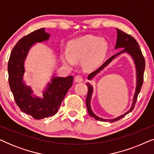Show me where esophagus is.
<instances>
[{
  "instance_id": "1",
  "label": "esophagus",
  "mask_w": 154,
  "mask_h": 154,
  "mask_svg": "<svg viewBox=\"0 0 154 154\" xmlns=\"http://www.w3.org/2000/svg\"><path fill=\"white\" fill-rule=\"evenodd\" d=\"M83 81V78L81 76V75H77L75 77V81L76 83H80V82H82Z\"/></svg>"
}]
</instances>
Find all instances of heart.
Here are the masks:
<instances>
[{
  "label": "heart",
  "mask_w": 154,
  "mask_h": 154,
  "mask_svg": "<svg viewBox=\"0 0 154 154\" xmlns=\"http://www.w3.org/2000/svg\"><path fill=\"white\" fill-rule=\"evenodd\" d=\"M108 50V44L104 39L86 35L70 41L67 46V54H62V60L69 65L83 60L85 70L92 71L101 64Z\"/></svg>",
  "instance_id": "obj_1"
}]
</instances>
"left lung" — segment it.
<instances>
[{"instance_id":"1","label":"left lung","mask_w":154,"mask_h":154,"mask_svg":"<svg viewBox=\"0 0 154 154\" xmlns=\"http://www.w3.org/2000/svg\"><path fill=\"white\" fill-rule=\"evenodd\" d=\"M116 30H117V41H116V45L115 48L116 49V48H123L124 49L122 50V51L119 52V53H117L116 54H114V55L108 59V60H107L106 62H105L104 64H103L102 66L97 69V70L93 71V72L90 73L89 75H88V79L91 80L92 78L95 76V75L97 74L100 71H102L103 69L105 68V67H106L107 65H108L109 63H110L111 61L116 57H117L118 55H119V54L123 53V52H127V53L130 54V55L132 56V57L133 58L134 64H135V66H136V69H137V87H136L135 93H134V95L133 102H132L131 109H130V111H128V112L124 113L123 115L121 116L116 118V119L109 120V121L110 122H114V121H119V120L125 116V115H127L128 113H129L130 111H132V109H134V105H135V103L137 102V100L138 94L140 93L141 88H142V84H143V81H144V72L145 69V60L144 58V56H143L142 54V52L141 51L140 46H139V44L137 42L136 40L134 39L132 35L123 32V31L120 30V29H116ZM86 85H87L88 88L87 97H86V106H87L88 111V113H89L90 116L91 117H93L94 119H95L96 120H98V121H108V120L100 119V118L97 117L96 115H94L93 112L92 111L91 108H90V100H91V96L92 94V85H90L89 83H87Z\"/></svg>"}]
</instances>
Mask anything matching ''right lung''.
Masks as SVG:
<instances>
[{"label": "right lung", "instance_id": "right-lung-1", "mask_svg": "<svg viewBox=\"0 0 154 154\" xmlns=\"http://www.w3.org/2000/svg\"><path fill=\"white\" fill-rule=\"evenodd\" d=\"M50 34L45 29H40L25 35L12 49L8 64V80L10 90L17 106L23 113L39 120L54 116L57 112L65 95L72 86V75L63 78L54 77L48 84L43 98L32 97V90L23 82L24 62L29 49L35 43L46 41Z\"/></svg>", "mask_w": 154, "mask_h": 154}]
</instances>
